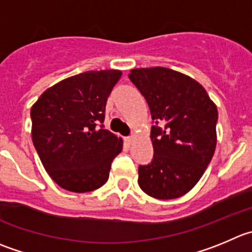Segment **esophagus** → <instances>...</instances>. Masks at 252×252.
<instances>
[{"mask_svg":"<svg viewBox=\"0 0 252 252\" xmlns=\"http://www.w3.org/2000/svg\"><path fill=\"white\" fill-rule=\"evenodd\" d=\"M133 140H135V137H133V136H130V137H126V141H127V143H132L133 142Z\"/></svg>","mask_w":252,"mask_h":252,"instance_id":"1","label":"esophagus"}]
</instances>
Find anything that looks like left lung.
Returning <instances> with one entry per match:
<instances>
[{
    "label": "left lung",
    "mask_w": 252,
    "mask_h": 252,
    "mask_svg": "<svg viewBox=\"0 0 252 252\" xmlns=\"http://www.w3.org/2000/svg\"><path fill=\"white\" fill-rule=\"evenodd\" d=\"M128 78L145 96L152 120L153 158L138 167L141 189L176 199L204 174L217 147V105L190 76L163 66L132 69Z\"/></svg>",
    "instance_id": "left-lung-1"
}]
</instances>
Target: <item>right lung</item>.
<instances>
[{
    "label": "right lung",
    "mask_w": 252,
    "mask_h": 252,
    "mask_svg": "<svg viewBox=\"0 0 252 252\" xmlns=\"http://www.w3.org/2000/svg\"><path fill=\"white\" fill-rule=\"evenodd\" d=\"M121 75L109 69L70 76L47 89L31 109L33 145L50 178L65 190L92 191L109 179L122 138L101 124Z\"/></svg>",
    "instance_id": "obj_1"
}]
</instances>
